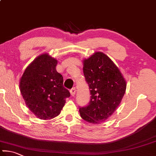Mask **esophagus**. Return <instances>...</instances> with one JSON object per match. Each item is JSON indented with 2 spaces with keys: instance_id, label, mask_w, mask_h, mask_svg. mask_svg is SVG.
Returning a JSON list of instances; mask_svg holds the SVG:
<instances>
[{
  "instance_id": "esophagus-1",
  "label": "esophagus",
  "mask_w": 156,
  "mask_h": 156,
  "mask_svg": "<svg viewBox=\"0 0 156 156\" xmlns=\"http://www.w3.org/2000/svg\"><path fill=\"white\" fill-rule=\"evenodd\" d=\"M76 87H73L72 89H70V93H71V95H72V96H73V95L76 94Z\"/></svg>"
}]
</instances>
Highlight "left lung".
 <instances>
[{"label": "left lung", "mask_w": 156, "mask_h": 156, "mask_svg": "<svg viewBox=\"0 0 156 156\" xmlns=\"http://www.w3.org/2000/svg\"><path fill=\"white\" fill-rule=\"evenodd\" d=\"M83 73L90 90L88 105L80 107L81 117L93 124L106 121L125 94L126 82L108 56L95 52L84 61Z\"/></svg>", "instance_id": "1"}]
</instances>
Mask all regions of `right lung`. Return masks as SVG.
Segmentation results:
<instances>
[{
  "instance_id": "1",
  "label": "right lung",
  "mask_w": 156,
  "mask_h": 156,
  "mask_svg": "<svg viewBox=\"0 0 156 156\" xmlns=\"http://www.w3.org/2000/svg\"><path fill=\"white\" fill-rule=\"evenodd\" d=\"M57 61L44 54L25 69L20 83L28 108L41 119L60 114L70 93L63 87V78L56 70Z\"/></svg>"
}]
</instances>
